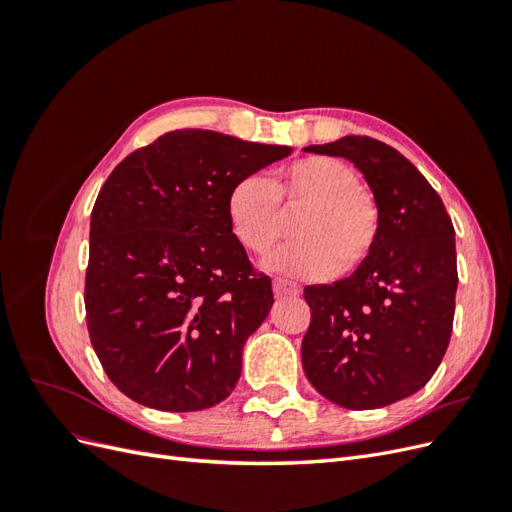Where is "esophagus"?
I'll return each instance as SVG.
<instances>
[{"label":"esophagus","instance_id":"1","mask_svg":"<svg viewBox=\"0 0 512 512\" xmlns=\"http://www.w3.org/2000/svg\"><path fill=\"white\" fill-rule=\"evenodd\" d=\"M273 292L275 297H299L301 288L288 280H282V277H277V280H273Z\"/></svg>","mask_w":512,"mask_h":512}]
</instances>
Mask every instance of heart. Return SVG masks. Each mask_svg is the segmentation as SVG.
Instances as JSON below:
<instances>
[{"instance_id":"obj_1","label":"heart","mask_w":512,"mask_h":512,"mask_svg":"<svg viewBox=\"0 0 512 512\" xmlns=\"http://www.w3.org/2000/svg\"><path fill=\"white\" fill-rule=\"evenodd\" d=\"M299 239L269 258V267L324 277L333 269L352 273L374 254L382 215L380 205L361 185L356 170L337 158L309 156L282 168L273 181L243 177L228 194V224L247 252L265 256L286 232V215Z\"/></svg>"}]
</instances>
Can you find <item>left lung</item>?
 <instances>
[{
    "label": "left lung",
    "mask_w": 512,
    "mask_h": 512,
    "mask_svg": "<svg viewBox=\"0 0 512 512\" xmlns=\"http://www.w3.org/2000/svg\"><path fill=\"white\" fill-rule=\"evenodd\" d=\"M350 160L380 205L374 254L350 277L305 286L307 380L333 404L374 410L421 391L451 342L457 256L442 198L416 166L369 136L309 145Z\"/></svg>",
    "instance_id": "obj_1"
}]
</instances>
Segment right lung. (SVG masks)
<instances>
[{"instance_id": "add662e5", "label": "right lung", "mask_w": 512, "mask_h": 512, "mask_svg": "<svg viewBox=\"0 0 512 512\" xmlns=\"http://www.w3.org/2000/svg\"><path fill=\"white\" fill-rule=\"evenodd\" d=\"M213 130H175L123 160L91 211L85 309L117 389L164 412L205 410L241 376L273 305L228 224L243 177L290 156Z\"/></svg>"}]
</instances>
